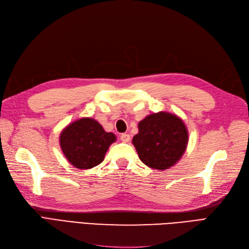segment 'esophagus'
Listing matches in <instances>:
<instances>
[{
  "label": "esophagus",
  "instance_id": "34e87169",
  "mask_svg": "<svg viewBox=\"0 0 249 249\" xmlns=\"http://www.w3.org/2000/svg\"><path fill=\"white\" fill-rule=\"evenodd\" d=\"M130 139H131V136L129 134H122L120 135V140H122L123 142H129L130 141Z\"/></svg>",
  "mask_w": 249,
  "mask_h": 249
}]
</instances>
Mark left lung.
Returning <instances> with one entry per match:
<instances>
[{
	"label": "left lung",
	"instance_id": "1",
	"mask_svg": "<svg viewBox=\"0 0 249 249\" xmlns=\"http://www.w3.org/2000/svg\"><path fill=\"white\" fill-rule=\"evenodd\" d=\"M138 134L133 137L139 159L146 166L165 170L183 157L188 144V131L176 114L158 112L138 124Z\"/></svg>",
	"mask_w": 249,
	"mask_h": 249
}]
</instances>
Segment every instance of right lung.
I'll use <instances>...</instances> for the list:
<instances>
[{"mask_svg":"<svg viewBox=\"0 0 249 249\" xmlns=\"http://www.w3.org/2000/svg\"><path fill=\"white\" fill-rule=\"evenodd\" d=\"M59 141L67 161L79 169H90L104 161L116 137L105 131L95 119L84 117L67 125Z\"/></svg>","mask_w":249,"mask_h":249,"instance_id":"1","label":"right lung"}]
</instances>
